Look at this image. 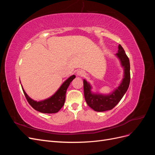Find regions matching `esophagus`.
Masks as SVG:
<instances>
[{
	"instance_id": "1",
	"label": "esophagus",
	"mask_w": 155,
	"mask_h": 155,
	"mask_svg": "<svg viewBox=\"0 0 155 155\" xmlns=\"http://www.w3.org/2000/svg\"><path fill=\"white\" fill-rule=\"evenodd\" d=\"M85 74H86L85 72H84L83 70H78V71L77 72V75H78V76H84Z\"/></svg>"
}]
</instances>
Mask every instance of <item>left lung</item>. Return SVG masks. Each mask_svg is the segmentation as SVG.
<instances>
[{
    "mask_svg": "<svg viewBox=\"0 0 155 155\" xmlns=\"http://www.w3.org/2000/svg\"><path fill=\"white\" fill-rule=\"evenodd\" d=\"M116 55L120 59L121 65L124 68V78L120 85L109 95L94 94L91 93V87L86 80H83L84 96L87 105L97 112H104L111 110L118 104L129 86L130 62L125 51L120 45L118 46V51Z\"/></svg>",
    "mask_w": 155,
    "mask_h": 155,
    "instance_id": "obj_1",
    "label": "left lung"
}]
</instances>
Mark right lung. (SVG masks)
Masks as SVG:
<instances>
[{
	"instance_id": "add662e5",
	"label": "right lung",
	"mask_w": 155,
	"mask_h": 155,
	"mask_svg": "<svg viewBox=\"0 0 155 155\" xmlns=\"http://www.w3.org/2000/svg\"><path fill=\"white\" fill-rule=\"evenodd\" d=\"M76 78V76H70L67 80L65 81L63 85L61 86L59 90L55 92L54 95L51 97L48 98L47 100H45L41 101H35L26 94V93L22 88L23 92L25 94V96L29 104L34 108V109L37 111L43 112V113H56L58 112L64 104L65 101V96H66L67 90L73 79Z\"/></svg>"
}]
</instances>
